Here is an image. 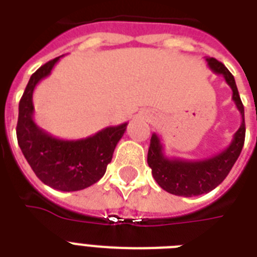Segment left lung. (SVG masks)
Instances as JSON below:
<instances>
[{
	"mask_svg": "<svg viewBox=\"0 0 257 257\" xmlns=\"http://www.w3.org/2000/svg\"><path fill=\"white\" fill-rule=\"evenodd\" d=\"M209 69L215 74H221L232 89V100L241 114V125L233 135L231 144L215 156L200 161L183 159H169L164 155V147L160 137L153 133L148 151V165L152 169L153 179L164 191L172 195L192 197L208 193L224 181L236 160L239 159L245 139L244 106L240 100L235 78L224 64L216 58H205Z\"/></svg>",
	"mask_w": 257,
	"mask_h": 257,
	"instance_id": "1",
	"label": "left lung"
}]
</instances>
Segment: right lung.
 Wrapping results in <instances>:
<instances>
[{"instance_id":"obj_1","label":"right lung","mask_w":257,"mask_h":257,"mask_svg":"<svg viewBox=\"0 0 257 257\" xmlns=\"http://www.w3.org/2000/svg\"><path fill=\"white\" fill-rule=\"evenodd\" d=\"M60 57L32 74L18 105L17 140L26 161L42 183L57 191H81L105 175L128 122L101 129L80 140H62L40 128L33 118L34 88L49 76Z\"/></svg>"}]
</instances>
